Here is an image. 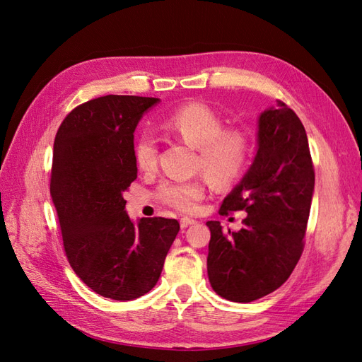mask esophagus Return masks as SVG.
I'll use <instances>...</instances> for the list:
<instances>
[{"mask_svg":"<svg viewBox=\"0 0 362 362\" xmlns=\"http://www.w3.org/2000/svg\"><path fill=\"white\" fill-rule=\"evenodd\" d=\"M194 223H196V221H194V218H190V217H181V221H180L181 228H187V226L194 225Z\"/></svg>","mask_w":362,"mask_h":362,"instance_id":"obj_1","label":"esophagus"}]
</instances>
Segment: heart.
<instances>
[{
  "label": "heart",
  "instance_id": "1",
  "mask_svg": "<svg viewBox=\"0 0 362 362\" xmlns=\"http://www.w3.org/2000/svg\"><path fill=\"white\" fill-rule=\"evenodd\" d=\"M163 128L196 148V168L217 187H228L245 175L254 148L252 139L240 128H225V120L210 105L184 104L163 120ZM133 156L140 170H154L158 160L157 139L151 133L139 134ZM157 196L175 210L194 213L205 196V182L199 178L166 180L160 184Z\"/></svg>",
  "mask_w": 362,
  "mask_h": 362
}]
</instances>
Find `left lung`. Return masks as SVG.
<instances>
[{"instance_id": "1", "label": "left lung", "mask_w": 362, "mask_h": 362, "mask_svg": "<svg viewBox=\"0 0 362 362\" xmlns=\"http://www.w3.org/2000/svg\"><path fill=\"white\" fill-rule=\"evenodd\" d=\"M314 192V166L305 128L282 101L261 113L258 152L218 214L247 213L237 233L221 222L211 231L206 270L223 299L247 303L279 288L303 252Z\"/></svg>"}]
</instances>
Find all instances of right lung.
<instances>
[{
	"label": "right lung",
	"mask_w": 362,
	"mask_h": 362,
	"mask_svg": "<svg viewBox=\"0 0 362 362\" xmlns=\"http://www.w3.org/2000/svg\"><path fill=\"white\" fill-rule=\"evenodd\" d=\"M157 98L107 95L75 107L54 140L49 192L64 254L95 293L133 300L157 284L180 231L175 218L134 225L122 193L137 178L134 129Z\"/></svg>",
	"instance_id": "1"
}]
</instances>
